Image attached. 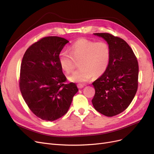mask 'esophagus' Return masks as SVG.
I'll return each instance as SVG.
<instances>
[{
    "label": "esophagus",
    "mask_w": 154,
    "mask_h": 154,
    "mask_svg": "<svg viewBox=\"0 0 154 154\" xmlns=\"http://www.w3.org/2000/svg\"><path fill=\"white\" fill-rule=\"evenodd\" d=\"M77 86H78V87L79 88H83V87H84L85 85L82 84V83H78V84L77 85Z\"/></svg>",
    "instance_id": "obj_1"
}]
</instances>
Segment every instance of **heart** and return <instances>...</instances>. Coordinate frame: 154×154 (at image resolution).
Segmentation results:
<instances>
[{"label":"heart","instance_id":"1","mask_svg":"<svg viewBox=\"0 0 154 154\" xmlns=\"http://www.w3.org/2000/svg\"><path fill=\"white\" fill-rule=\"evenodd\" d=\"M70 53L62 51L59 53L60 67L66 73L73 71L76 62H80V69L69 77L74 82H85L92 76L102 75L108 68L111 51L109 44L105 41L80 38L69 48Z\"/></svg>","mask_w":154,"mask_h":154}]
</instances>
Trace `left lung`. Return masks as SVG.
<instances>
[{
    "instance_id": "left-lung-1",
    "label": "left lung",
    "mask_w": 154,
    "mask_h": 154,
    "mask_svg": "<svg viewBox=\"0 0 154 154\" xmlns=\"http://www.w3.org/2000/svg\"><path fill=\"white\" fill-rule=\"evenodd\" d=\"M94 34L107 42L111 55L106 71L92 83L95 94L92 103L100 113L112 117L127 109L136 94L138 62L132 48L123 39L107 32Z\"/></svg>"
}]
</instances>
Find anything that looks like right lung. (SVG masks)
<instances>
[{
    "label": "right lung",
    "mask_w": 154,
    "mask_h": 154,
    "mask_svg": "<svg viewBox=\"0 0 154 154\" xmlns=\"http://www.w3.org/2000/svg\"><path fill=\"white\" fill-rule=\"evenodd\" d=\"M68 42L61 37H44L29 46L22 60V96L32 112L43 120L53 122L66 114L78 91L75 83H67L59 63V53Z\"/></svg>",
    "instance_id": "add662e5"
}]
</instances>
